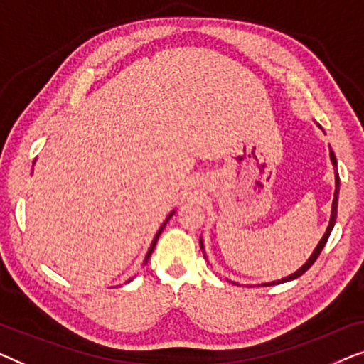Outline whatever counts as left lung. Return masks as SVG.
Wrapping results in <instances>:
<instances>
[{"label":"left lung","mask_w":364,"mask_h":364,"mask_svg":"<svg viewBox=\"0 0 364 364\" xmlns=\"http://www.w3.org/2000/svg\"><path fill=\"white\" fill-rule=\"evenodd\" d=\"M318 125V124H316ZM318 129H321V127L318 125ZM323 130V129H321ZM330 160H331V165H333V168H335V194H333V203H331V214H330V223H328V228H326V231H325V234H323V237L320 239V242L316 244V247H315V250L314 252H311V255L309 257V260H306V262L301 265V267L299 269V270H295L294 274H290V275H287V277H284V279H279V280H272V282H264V284H260V285H264V287H267V285H275V284H284V282H289V280H294V279H299L300 275H304L306 270H309L311 265L315 264V260H316V257H318L320 255V252H321V249L325 247V244H326V240H328V237H330V234H331V231H333V226H335V221H336V213H338V194H340V175H338V163H336V156H335V153H333V150H331L330 148ZM199 244H201V249H203V252H204V244H203V237L199 239ZM204 257H206V252H204ZM232 284H235V282H232ZM239 285V284H237Z\"/></svg>","instance_id":"1"}]
</instances>
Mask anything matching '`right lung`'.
Returning a JSON list of instances; mask_svg holds the SVG:
<instances>
[{
  "label": "right lung",
  "instance_id": "1",
  "mask_svg": "<svg viewBox=\"0 0 364 364\" xmlns=\"http://www.w3.org/2000/svg\"><path fill=\"white\" fill-rule=\"evenodd\" d=\"M34 163H36V160H34ZM173 214H175V211H171L170 214H168V218L165 219V223L161 224V228L158 229V232L155 234V237H153V240H151V245H150V249H148V252H146V255H145V260H143V265H146V262H148V259H150V255H151V252H153V249H155V245H156V240H158V237H160V234H161V231H163V228L166 226V223L170 221V218L173 216ZM133 279H129V282H132Z\"/></svg>",
  "mask_w": 364,
  "mask_h": 364
}]
</instances>
